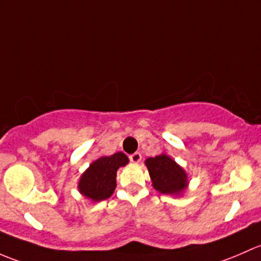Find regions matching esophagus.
Returning <instances> with one entry per match:
<instances>
[{"instance_id": "esophagus-1", "label": "esophagus", "mask_w": 261, "mask_h": 261, "mask_svg": "<svg viewBox=\"0 0 261 261\" xmlns=\"http://www.w3.org/2000/svg\"><path fill=\"white\" fill-rule=\"evenodd\" d=\"M129 160L133 163H139V162H141V160H142V154L139 152L133 153V154L129 155Z\"/></svg>"}]
</instances>
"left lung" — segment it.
Masks as SVG:
<instances>
[{"label": "left lung", "instance_id": "8db88e82", "mask_svg": "<svg viewBox=\"0 0 261 261\" xmlns=\"http://www.w3.org/2000/svg\"><path fill=\"white\" fill-rule=\"evenodd\" d=\"M144 165L149 172L153 189L160 193L178 197L189 187L187 172L166 153L147 158Z\"/></svg>", "mask_w": 261, "mask_h": 261}]
</instances>
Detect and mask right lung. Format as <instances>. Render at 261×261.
<instances>
[{
  "label": "right lung",
  "mask_w": 261,
  "mask_h": 261,
  "mask_svg": "<svg viewBox=\"0 0 261 261\" xmlns=\"http://www.w3.org/2000/svg\"><path fill=\"white\" fill-rule=\"evenodd\" d=\"M128 162L129 160L123 152L99 157L80 176L79 192L91 202L107 200L117 187V171L127 166Z\"/></svg>",
  "instance_id": "1"
}]
</instances>
